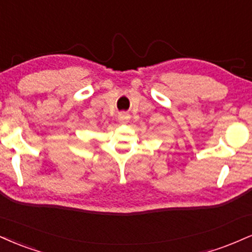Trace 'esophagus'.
Returning <instances> with one entry per match:
<instances>
[{"label":"esophagus","instance_id":"obj_1","mask_svg":"<svg viewBox=\"0 0 252 252\" xmlns=\"http://www.w3.org/2000/svg\"><path fill=\"white\" fill-rule=\"evenodd\" d=\"M130 121V115L126 114V113H122L118 115V122L121 124H126L128 123Z\"/></svg>","mask_w":252,"mask_h":252}]
</instances>
